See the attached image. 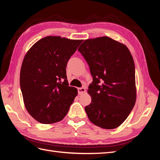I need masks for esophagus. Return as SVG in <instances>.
<instances>
[{"label": "esophagus", "mask_w": 160, "mask_h": 160, "mask_svg": "<svg viewBox=\"0 0 160 160\" xmlns=\"http://www.w3.org/2000/svg\"><path fill=\"white\" fill-rule=\"evenodd\" d=\"M78 94H79V95H82V94H83L84 93H85L86 89H85V88L82 87V88H78Z\"/></svg>", "instance_id": "1"}]
</instances>
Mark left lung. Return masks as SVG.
I'll use <instances>...</instances> for the list:
<instances>
[{
  "label": "left lung",
  "mask_w": 160,
  "mask_h": 160,
  "mask_svg": "<svg viewBox=\"0 0 160 160\" xmlns=\"http://www.w3.org/2000/svg\"><path fill=\"white\" fill-rule=\"evenodd\" d=\"M89 64L93 82L85 107L89 120L105 129L118 127L136 102L135 64L128 47L109 37L87 39L78 49Z\"/></svg>",
  "instance_id": "left-lung-1"
}]
</instances>
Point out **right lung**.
<instances>
[{"label":"right lung","mask_w":160,"mask_h":160,"mask_svg":"<svg viewBox=\"0 0 160 160\" xmlns=\"http://www.w3.org/2000/svg\"><path fill=\"white\" fill-rule=\"evenodd\" d=\"M82 40L49 36L26 53L20 73L23 102L28 113L42 124L62 120L78 95L66 75L68 60Z\"/></svg>","instance_id":"right-lung-1"}]
</instances>
